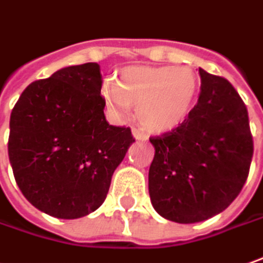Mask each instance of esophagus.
<instances>
[{"mask_svg":"<svg viewBox=\"0 0 263 263\" xmlns=\"http://www.w3.org/2000/svg\"><path fill=\"white\" fill-rule=\"evenodd\" d=\"M133 136H135L136 140H147V136L142 132H139L137 128H133Z\"/></svg>","mask_w":263,"mask_h":263,"instance_id":"34e87169","label":"esophagus"}]
</instances>
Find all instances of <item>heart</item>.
<instances>
[{
    "label": "heart",
    "instance_id": "heart-1",
    "mask_svg": "<svg viewBox=\"0 0 263 263\" xmlns=\"http://www.w3.org/2000/svg\"><path fill=\"white\" fill-rule=\"evenodd\" d=\"M198 79L188 66H128L119 79H104L101 94L108 108L124 116L136 104V116L152 132H166L193 110Z\"/></svg>",
    "mask_w": 263,
    "mask_h": 263
}]
</instances>
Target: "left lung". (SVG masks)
<instances>
[{"instance_id":"1","label":"left lung","mask_w":263,"mask_h":263,"mask_svg":"<svg viewBox=\"0 0 263 263\" xmlns=\"http://www.w3.org/2000/svg\"><path fill=\"white\" fill-rule=\"evenodd\" d=\"M201 92L188 117L152 136L153 209L175 223H197L226 210L249 175L253 139L246 105L223 77L200 69Z\"/></svg>"}]
</instances>
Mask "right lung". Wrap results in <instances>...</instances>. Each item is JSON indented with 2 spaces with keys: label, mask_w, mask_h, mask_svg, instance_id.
<instances>
[{
  "label": "right lung",
  "mask_w": 263,
  "mask_h": 263,
  "mask_svg": "<svg viewBox=\"0 0 263 263\" xmlns=\"http://www.w3.org/2000/svg\"><path fill=\"white\" fill-rule=\"evenodd\" d=\"M100 65L68 66L31 82L10 117L8 158L23 195L58 218H79L105 200L135 142L104 116Z\"/></svg>",
  "instance_id": "obj_1"
}]
</instances>
